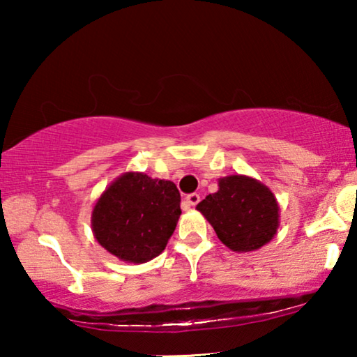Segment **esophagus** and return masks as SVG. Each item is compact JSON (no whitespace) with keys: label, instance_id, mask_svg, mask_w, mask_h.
<instances>
[{"label":"esophagus","instance_id":"34e87169","mask_svg":"<svg viewBox=\"0 0 357 357\" xmlns=\"http://www.w3.org/2000/svg\"><path fill=\"white\" fill-rule=\"evenodd\" d=\"M185 202L188 203V206H197V204L199 203V195L190 193V195H187V198H185Z\"/></svg>","mask_w":357,"mask_h":357}]
</instances>
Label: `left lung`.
Segmentation results:
<instances>
[{"instance_id":"obj_1","label":"left lung","mask_w":357,"mask_h":357,"mask_svg":"<svg viewBox=\"0 0 357 357\" xmlns=\"http://www.w3.org/2000/svg\"><path fill=\"white\" fill-rule=\"evenodd\" d=\"M219 241L234 252L257 250L276 236L280 206L266 185L247 175L219 178V190L197 204Z\"/></svg>"}]
</instances>
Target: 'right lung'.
Here are the masks:
<instances>
[{
  "mask_svg": "<svg viewBox=\"0 0 357 357\" xmlns=\"http://www.w3.org/2000/svg\"><path fill=\"white\" fill-rule=\"evenodd\" d=\"M182 214L170 180L126 172L114 180L92 209L97 242L120 260L146 263L162 253Z\"/></svg>",
  "mask_w": 357,
  "mask_h": 357,
  "instance_id": "1",
  "label": "right lung"
}]
</instances>
